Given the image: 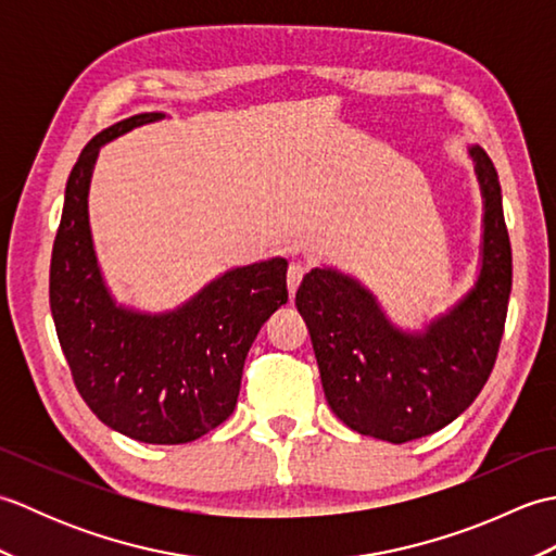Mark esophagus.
Returning <instances> with one entry per match:
<instances>
[{"label": "esophagus", "mask_w": 556, "mask_h": 556, "mask_svg": "<svg viewBox=\"0 0 556 556\" xmlns=\"http://www.w3.org/2000/svg\"><path fill=\"white\" fill-rule=\"evenodd\" d=\"M303 275H305V265H301V263H291V265H289V271H287V285H289L291 299H293V293H296L299 285L303 281Z\"/></svg>", "instance_id": "obj_1"}]
</instances>
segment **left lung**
<instances>
[{
	"label": "left lung",
	"mask_w": 556,
	"mask_h": 556,
	"mask_svg": "<svg viewBox=\"0 0 556 556\" xmlns=\"http://www.w3.org/2000/svg\"><path fill=\"white\" fill-rule=\"evenodd\" d=\"M482 193L480 271L420 332L401 329L370 289L334 267H315L296 291L329 408L351 430L392 444L456 420L497 361L511 293V243L502 188L488 152L470 146Z\"/></svg>",
	"instance_id": "8db88e82"
}]
</instances>
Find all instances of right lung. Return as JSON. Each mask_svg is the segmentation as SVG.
I'll return each instance as SVG.
<instances>
[{
  "instance_id": "right-lung-1",
  "label": "right lung",
  "mask_w": 556,
  "mask_h": 556,
  "mask_svg": "<svg viewBox=\"0 0 556 556\" xmlns=\"http://www.w3.org/2000/svg\"><path fill=\"white\" fill-rule=\"evenodd\" d=\"M146 112L104 128L68 174L52 248L50 308L74 382L90 410L131 440L186 444L227 420L248 351L289 301L285 257L233 267L167 313L116 303L92 245L88 191L100 148L143 124Z\"/></svg>"
}]
</instances>
